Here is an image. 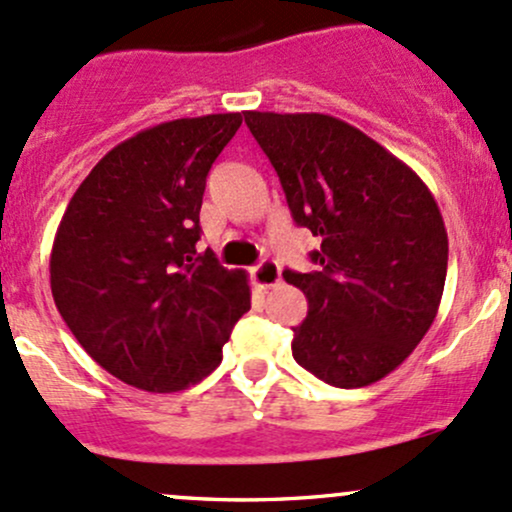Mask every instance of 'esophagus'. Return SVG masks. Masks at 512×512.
I'll return each mask as SVG.
<instances>
[{"instance_id":"34e87169","label":"esophagus","mask_w":512,"mask_h":512,"mask_svg":"<svg viewBox=\"0 0 512 512\" xmlns=\"http://www.w3.org/2000/svg\"><path fill=\"white\" fill-rule=\"evenodd\" d=\"M250 274H252V282H255V286H260V289H272V286L282 282V267L272 260H265L257 267H252Z\"/></svg>"}]
</instances>
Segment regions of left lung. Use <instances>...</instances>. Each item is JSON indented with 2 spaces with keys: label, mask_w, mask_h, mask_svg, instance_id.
Masks as SVG:
<instances>
[{
  "label": "left lung",
  "mask_w": 512,
  "mask_h": 512,
  "mask_svg": "<svg viewBox=\"0 0 512 512\" xmlns=\"http://www.w3.org/2000/svg\"><path fill=\"white\" fill-rule=\"evenodd\" d=\"M245 123L294 221L320 238L316 272H284L308 301L291 355L338 389L384 379L428 333L445 291L449 245L435 196L335 116L245 111Z\"/></svg>",
  "instance_id": "1"
}]
</instances>
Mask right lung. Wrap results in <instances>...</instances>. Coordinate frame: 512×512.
Segmentation results:
<instances>
[{
  "mask_svg": "<svg viewBox=\"0 0 512 512\" xmlns=\"http://www.w3.org/2000/svg\"><path fill=\"white\" fill-rule=\"evenodd\" d=\"M243 123L209 114L157 123L109 150L70 199L50 250V291L89 357L153 393L221 364L243 313V269L196 252L206 177Z\"/></svg>",
  "mask_w": 512,
  "mask_h": 512,
  "instance_id": "right-lung-1",
  "label": "right lung"
}]
</instances>
